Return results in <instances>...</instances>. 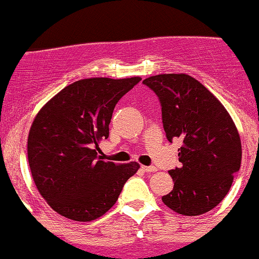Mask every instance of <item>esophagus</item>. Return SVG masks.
Here are the masks:
<instances>
[{
    "mask_svg": "<svg viewBox=\"0 0 259 259\" xmlns=\"http://www.w3.org/2000/svg\"><path fill=\"white\" fill-rule=\"evenodd\" d=\"M142 170L146 171V172H155V171H157V167H155V166H142Z\"/></svg>",
    "mask_w": 259,
    "mask_h": 259,
    "instance_id": "34e87169",
    "label": "esophagus"
}]
</instances>
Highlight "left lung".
<instances>
[{
    "label": "left lung",
    "instance_id": "1",
    "mask_svg": "<svg viewBox=\"0 0 259 259\" xmlns=\"http://www.w3.org/2000/svg\"><path fill=\"white\" fill-rule=\"evenodd\" d=\"M161 103L167 140H183L180 167L170 170L174 189L162 196L183 215H201L225 198L242 162L239 133L219 99L188 74H158L145 79Z\"/></svg>",
    "mask_w": 259,
    "mask_h": 259
}]
</instances>
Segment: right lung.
I'll return each instance as SVG.
<instances>
[{
	"label": "right lung",
	"instance_id": "right-lung-1",
	"mask_svg": "<svg viewBox=\"0 0 259 259\" xmlns=\"http://www.w3.org/2000/svg\"><path fill=\"white\" fill-rule=\"evenodd\" d=\"M140 76L88 78L69 84L39 111L27 138V158L37 190L53 210L75 222L104 215L140 163L98 158L116 104Z\"/></svg>",
	"mask_w": 259,
	"mask_h": 259
}]
</instances>
